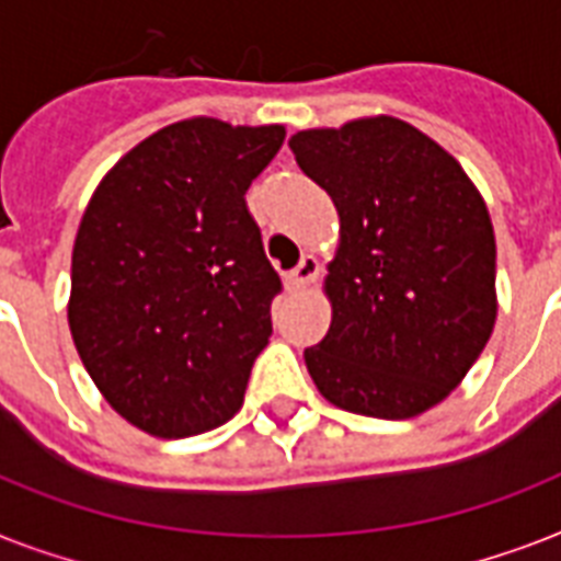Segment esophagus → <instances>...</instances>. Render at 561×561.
I'll return each mask as SVG.
<instances>
[{
    "instance_id": "34e87169",
    "label": "esophagus",
    "mask_w": 561,
    "mask_h": 561,
    "mask_svg": "<svg viewBox=\"0 0 561 561\" xmlns=\"http://www.w3.org/2000/svg\"><path fill=\"white\" fill-rule=\"evenodd\" d=\"M317 273H320V264L314 255H302V262L285 276V282H288V288H306L308 282L317 279Z\"/></svg>"
}]
</instances>
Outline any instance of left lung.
Returning <instances> with one entry per match:
<instances>
[{"instance_id":"8db88e82","label":"left lung","mask_w":561,"mask_h":561,"mask_svg":"<svg viewBox=\"0 0 561 561\" xmlns=\"http://www.w3.org/2000/svg\"><path fill=\"white\" fill-rule=\"evenodd\" d=\"M341 215L332 325L306 350L317 390L375 419L425 413L462 381L495 325V232L460 162L399 118L290 136Z\"/></svg>"}]
</instances>
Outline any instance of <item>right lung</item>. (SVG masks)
Returning <instances> with one entry per match:
<instances>
[{"label":"right lung","mask_w":561,"mask_h":561,"mask_svg":"<svg viewBox=\"0 0 561 561\" xmlns=\"http://www.w3.org/2000/svg\"><path fill=\"white\" fill-rule=\"evenodd\" d=\"M285 127L188 118L116 162L72 250L69 329L110 408L153 436L224 425L282 290L244 194Z\"/></svg>","instance_id":"obj_1"}]
</instances>
